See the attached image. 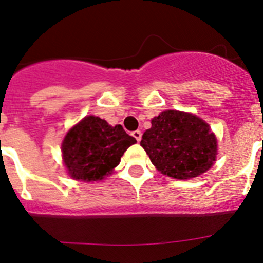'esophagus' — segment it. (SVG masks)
<instances>
[{
	"label": "esophagus",
	"instance_id": "1",
	"mask_svg": "<svg viewBox=\"0 0 263 263\" xmlns=\"http://www.w3.org/2000/svg\"><path fill=\"white\" fill-rule=\"evenodd\" d=\"M132 136H134V137L136 138V140H137L138 142L141 141V138H142V132L140 131V129H137V131H134L132 132Z\"/></svg>",
	"mask_w": 263,
	"mask_h": 263
}]
</instances>
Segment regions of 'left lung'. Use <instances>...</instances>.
Wrapping results in <instances>:
<instances>
[{"mask_svg":"<svg viewBox=\"0 0 263 263\" xmlns=\"http://www.w3.org/2000/svg\"><path fill=\"white\" fill-rule=\"evenodd\" d=\"M141 146L165 176L189 179L206 172L216 158V137L206 122L192 114L168 110L152 120Z\"/></svg>","mask_w":263,"mask_h":263,"instance_id":"obj_1","label":"left lung"}]
</instances>
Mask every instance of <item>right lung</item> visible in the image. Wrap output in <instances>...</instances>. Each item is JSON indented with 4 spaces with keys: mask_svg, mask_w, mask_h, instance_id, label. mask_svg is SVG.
I'll return each mask as SVG.
<instances>
[{
    "mask_svg": "<svg viewBox=\"0 0 263 263\" xmlns=\"http://www.w3.org/2000/svg\"><path fill=\"white\" fill-rule=\"evenodd\" d=\"M136 138L121 125L115 127L96 116H86L65 136L63 159L71 178L84 182L101 180L119 165Z\"/></svg>",
    "mask_w": 263,
    "mask_h": 263,
    "instance_id": "add662e5",
    "label": "right lung"
}]
</instances>
